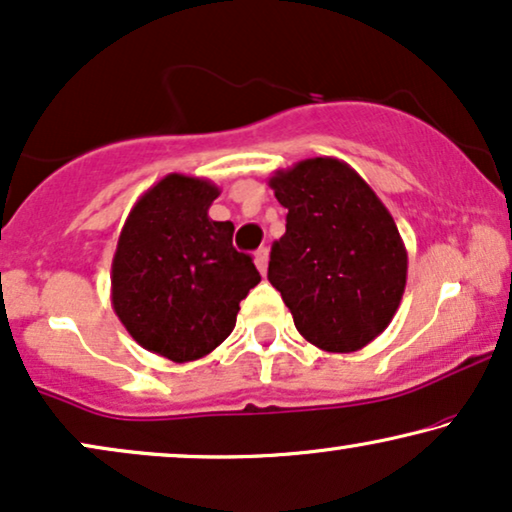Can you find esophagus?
I'll use <instances>...</instances> for the list:
<instances>
[{"instance_id": "1", "label": "esophagus", "mask_w": 512, "mask_h": 512, "mask_svg": "<svg viewBox=\"0 0 512 512\" xmlns=\"http://www.w3.org/2000/svg\"><path fill=\"white\" fill-rule=\"evenodd\" d=\"M268 258H270L268 247H261L254 254V263H256V268H258V272H261V275H265V272H268Z\"/></svg>"}]
</instances>
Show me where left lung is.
<instances>
[{"mask_svg": "<svg viewBox=\"0 0 512 512\" xmlns=\"http://www.w3.org/2000/svg\"><path fill=\"white\" fill-rule=\"evenodd\" d=\"M289 209L268 279L298 333L326 352H356L391 324L408 279V251L373 188L338 158H307L270 177Z\"/></svg>", "mask_w": 512, "mask_h": 512, "instance_id": "obj_1", "label": "left lung"}]
</instances>
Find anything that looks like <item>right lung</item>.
<instances>
[{
    "mask_svg": "<svg viewBox=\"0 0 512 512\" xmlns=\"http://www.w3.org/2000/svg\"><path fill=\"white\" fill-rule=\"evenodd\" d=\"M209 179L167 174L130 209L111 263V305L132 338L174 363L207 356L233 333L240 300L261 282L233 247L230 221L209 219Z\"/></svg>",
    "mask_w": 512,
    "mask_h": 512,
    "instance_id": "right-lung-1",
    "label": "right lung"
}]
</instances>
